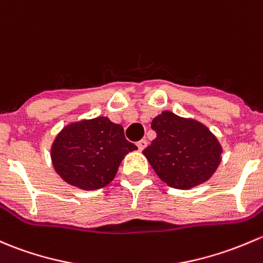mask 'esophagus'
Here are the masks:
<instances>
[{
  "mask_svg": "<svg viewBox=\"0 0 263 263\" xmlns=\"http://www.w3.org/2000/svg\"><path fill=\"white\" fill-rule=\"evenodd\" d=\"M136 145H137V147H139V150L142 151L143 148H145L146 146H147V141H146V140H140L139 142L136 143Z\"/></svg>",
  "mask_w": 263,
  "mask_h": 263,
  "instance_id": "34e87169",
  "label": "esophagus"
}]
</instances>
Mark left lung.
Returning a JSON list of instances; mask_svg holds the SVG:
<instances>
[{
	"instance_id": "obj_1",
	"label": "left lung",
	"mask_w": 263,
	"mask_h": 263,
	"mask_svg": "<svg viewBox=\"0 0 263 263\" xmlns=\"http://www.w3.org/2000/svg\"><path fill=\"white\" fill-rule=\"evenodd\" d=\"M151 128L156 139L143 155L162 181L175 189H190L206 181L220 162L222 147L204 124L164 110Z\"/></svg>"
}]
</instances>
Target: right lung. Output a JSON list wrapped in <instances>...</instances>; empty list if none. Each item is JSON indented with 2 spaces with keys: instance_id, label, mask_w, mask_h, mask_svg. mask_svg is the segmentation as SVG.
I'll return each mask as SVG.
<instances>
[{
  "instance_id": "add662e5",
  "label": "right lung",
  "mask_w": 263,
  "mask_h": 263,
  "mask_svg": "<svg viewBox=\"0 0 263 263\" xmlns=\"http://www.w3.org/2000/svg\"><path fill=\"white\" fill-rule=\"evenodd\" d=\"M136 148L126 140L121 124L97 117L65 126L52 143L51 160L68 184L96 190L115 179L123 157Z\"/></svg>"
}]
</instances>
